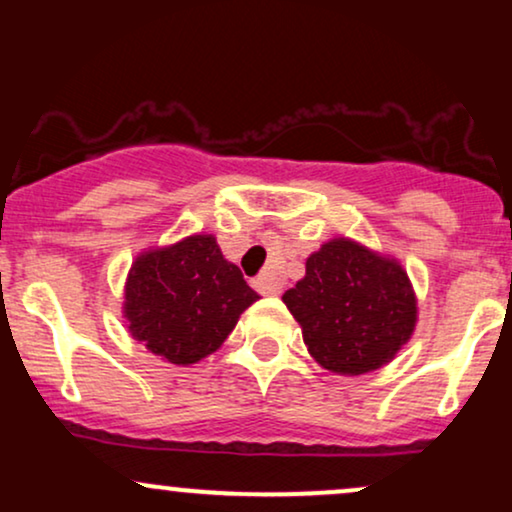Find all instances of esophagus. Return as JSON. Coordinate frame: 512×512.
Masks as SVG:
<instances>
[{
    "label": "esophagus",
    "mask_w": 512,
    "mask_h": 512,
    "mask_svg": "<svg viewBox=\"0 0 512 512\" xmlns=\"http://www.w3.org/2000/svg\"><path fill=\"white\" fill-rule=\"evenodd\" d=\"M255 289L264 293V296H276V293L281 291V286L276 284V281L269 274H262V276H257V279H255Z\"/></svg>",
    "instance_id": "esophagus-1"
}]
</instances>
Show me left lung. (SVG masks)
<instances>
[{"instance_id":"1","label":"left lung","mask_w":512,"mask_h":512,"mask_svg":"<svg viewBox=\"0 0 512 512\" xmlns=\"http://www.w3.org/2000/svg\"><path fill=\"white\" fill-rule=\"evenodd\" d=\"M308 354L337 375H366L399 354L419 322V298L392 255L349 236L310 252L305 276L281 296Z\"/></svg>"}]
</instances>
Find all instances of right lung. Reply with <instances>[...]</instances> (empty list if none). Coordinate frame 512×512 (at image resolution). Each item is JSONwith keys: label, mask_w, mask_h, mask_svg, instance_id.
Returning a JSON list of instances; mask_svg holds the SVG:
<instances>
[{"label": "right lung", "mask_w": 512, "mask_h": 512, "mask_svg": "<svg viewBox=\"0 0 512 512\" xmlns=\"http://www.w3.org/2000/svg\"><path fill=\"white\" fill-rule=\"evenodd\" d=\"M257 298L214 233L202 231L134 257L122 317L146 351L173 366H192L226 342Z\"/></svg>", "instance_id": "add662e5"}]
</instances>
